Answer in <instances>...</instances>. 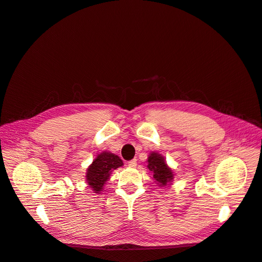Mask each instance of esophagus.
<instances>
[{
    "instance_id": "1",
    "label": "esophagus",
    "mask_w": 262,
    "mask_h": 262,
    "mask_svg": "<svg viewBox=\"0 0 262 262\" xmlns=\"http://www.w3.org/2000/svg\"><path fill=\"white\" fill-rule=\"evenodd\" d=\"M128 166L131 167V168L136 167V166H137V159H133V160L129 161V162H128Z\"/></svg>"
}]
</instances>
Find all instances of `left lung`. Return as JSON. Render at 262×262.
I'll use <instances>...</instances> for the list:
<instances>
[{
	"label": "left lung",
	"instance_id": "left-lung-1",
	"mask_svg": "<svg viewBox=\"0 0 262 262\" xmlns=\"http://www.w3.org/2000/svg\"><path fill=\"white\" fill-rule=\"evenodd\" d=\"M147 168L153 173V179L161 187L169 185L173 182L174 173L166 164L163 155L151 152L147 158Z\"/></svg>",
	"mask_w": 262,
	"mask_h": 262
}]
</instances>
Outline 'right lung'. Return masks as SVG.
<instances>
[{
  "mask_svg": "<svg viewBox=\"0 0 262 262\" xmlns=\"http://www.w3.org/2000/svg\"><path fill=\"white\" fill-rule=\"evenodd\" d=\"M123 162L118 155L103 151L98 154L93 163L87 168L86 181L89 187L99 194L103 190V185L110 178L111 172L122 166Z\"/></svg>",
  "mask_w": 262,
  "mask_h": 262,
  "instance_id": "1",
  "label": "right lung"
}]
</instances>
